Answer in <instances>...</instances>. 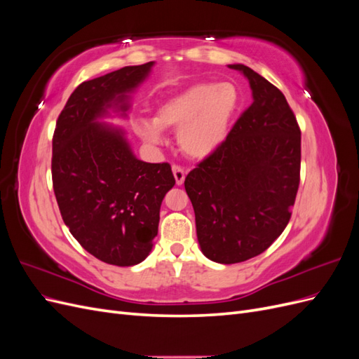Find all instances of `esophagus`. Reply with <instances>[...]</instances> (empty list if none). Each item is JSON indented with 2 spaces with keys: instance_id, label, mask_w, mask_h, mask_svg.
I'll use <instances>...</instances> for the list:
<instances>
[{
  "instance_id": "34e87169",
  "label": "esophagus",
  "mask_w": 359,
  "mask_h": 359,
  "mask_svg": "<svg viewBox=\"0 0 359 359\" xmlns=\"http://www.w3.org/2000/svg\"><path fill=\"white\" fill-rule=\"evenodd\" d=\"M172 172H173V177H175L177 184H178V186H181V184L184 182V178H186V172H184V169L178 165L172 166Z\"/></svg>"
}]
</instances>
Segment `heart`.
Returning <instances> with one entry per match:
<instances>
[{"label":"heart","mask_w":359,"mask_h":359,"mask_svg":"<svg viewBox=\"0 0 359 359\" xmlns=\"http://www.w3.org/2000/svg\"><path fill=\"white\" fill-rule=\"evenodd\" d=\"M240 103L235 85L205 82L170 97L156 111L154 124L140 123L139 135L147 142H160L158 128H175L181 149L203 158L220 147Z\"/></svg>","instance_id":"obj_1"}]
</instances>
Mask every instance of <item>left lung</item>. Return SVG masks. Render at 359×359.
Returning <instances> with one entry per match:
<instances>
[{"instance_id":"obj_1","label":"left lung","mask_w":359,"mask_h":359,"mask_svg":"<svg viewBox=\"0 0 359 359\" xmlns=\"http://www.w3.org/2000/svg\"><path fill=\"white\" fill-rule=\"evenodd\" d=\"M229 67L244 73L253 103L184 181L202 253L226 265L264 253L285 231L301 170V130L283 93L243 64Z\"/></svg>"}]
</instances>
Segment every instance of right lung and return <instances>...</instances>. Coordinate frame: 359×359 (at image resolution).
Instances as JSON below:
<instances>
[{"label":"right lung","mask_w":359,"mask_h":359,"mask_svg":"<svg viewBox=\"0 0 359 359\" xmlns=\"http://www.w3.org/2000/svg\"><path fill=\"white\" fill-rule=\"evenodd\" d=\"M153 61L82 82L61 111L52 137V184L70 233L102 262L132 266L149 255L160 205L175 178L169 163L137 160L123 130L95 121L107 107L128 109L127 93Z\"/></svg>","instance_id":"add662e5"}]
</instances>
